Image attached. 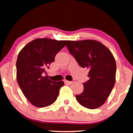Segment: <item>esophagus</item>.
<instances>
[{"label": "esophagus", "mask_w": 133, "mask_h": 133, "mask_svg": "<svg viewBox=\"0 0 133 133\" xmlns=\"http://www.w3.org/2000/svg\"><path fill=\"white\" fill-rule=\"evenodd\" d=\"M64 83H67V84H71L72 83V82L71 81H68V80H64Z\"/></svg>", "instance_id": "obj_1"}]
</instances>
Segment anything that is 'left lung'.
Masks as SVG:
<instances>
[{"label": "left lung", "mask_w": 133, "mask_h": 133, "mask_svg": "<svg viewBox=\"0 0 133 133\" xmlns=\"http://www.w3.org/2000/svg\"><path fill=\"white\" fill-rule=\"evenodd\" d=\"M68 50L80 66L90 69L83 91L75 96L82 106L98 108L105 103L115 83V59L105 45L94 40H67Z\"/></svg>", "instance_id": "8db88e82"}]
</instances>
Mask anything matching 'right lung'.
Here are the masks:
<instances>
[{"mask_svg": "<svg viewBox=\"0 0 133 133\" xmlns=\"http://www.w3.org/2000/svg\"><path fill=\"white\" fill-rule=\"evenodd\" d=\"M65 43L66 40L36 38L25 45L18 54L17 82L25 97L34 106L41 108L54 103L64 85L63 81H51L43 74H46V69Z\"/></svg>", "mask_w": 133, "mask_h": 133, "instance_id": "1", "label": "right lung"}]
</instances>
